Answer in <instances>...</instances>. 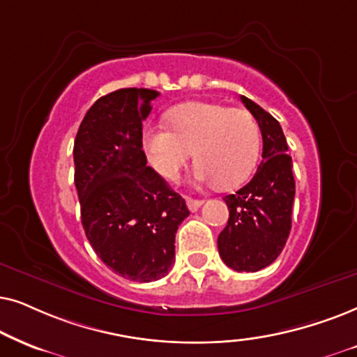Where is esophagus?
<instances>
[{
	"label": "esophagus",
	"mask_w": 357,
	"mask_h": 357,
	"mask_svg": "<svg viewBox=\"0 0 357 357\" xmlns=\"http://www.w3.org/2000/svg\"><path fill=\"white\" fill-rule=\"evenodd\" d=\"M186 204H188V208L191 212H196L199 207L202 206V201H199V199H186Z\"/></svg>",
	"instance_id": "esophagus-1"
}]
</instances>
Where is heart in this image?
Listing matches in <instances>:
<instances>
[{"mask_svg": "<svg viewBox=\"0 0 357 357\" xmlns=\"http://www.w3.org/2000/svg\"><path fill=\"white\" fill-rule=\"evenodd\" d=\"M169 128L149 127L144 146L153 168L174 181L194 153L196 179L235 188L253 173L261 153V130L245 109L191 101L168 112Z\"/></svg>", "mask_w": 357, "mask_h": 357, "instance_id": "b5f03b06", "label": "heart"}]
</instances>
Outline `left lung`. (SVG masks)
Listing matches in <instances>:
<instances>
[{"label": "left lung", "mask_w": 357, "mask_h": 357, "mask_svg": "<svg viewBox=\"0 0 357 357\" xmlns=\"http://www.w3.org/2000/svg\"><path fill=\"white\" fill-rule=\"evenodd\" d=\"M241 102L259 126L263 160L246 186L223 197L230 215L217 246L228 268L256 273L274 263L289 238L296 181L281 123L246 96Z\"/></svg>", "instance_id": "left-lung-1"}]
</instances>
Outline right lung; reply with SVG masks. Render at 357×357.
I'll list each match as a JSON object with an SVG mask.
<instances>
[{
  "instance_id": "1",
  "label": "right lung",
  "mask_w": 357,
  "mask_h": 357,
  "mask_svg": "<svg viewBox=\"0 0 357 357\" xmlns=\"http://www.w3.org/2000/svg\"><path fill=\"white\" fill-rule=\"evenodd\" d=\"M158 91L123 88L88 109L75 139V186L93 250L114 273L135 282L165 278L174 263L184 199L146 166L142 122Z\"/></svg>"
}]
</instances>
